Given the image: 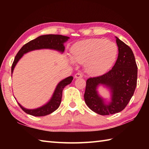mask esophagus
Listing matches in <instances>:
<instances>
[{"mask_svg":"<svg viewBox=\"0 0 149 149\" xmlns=\"http://www.w3.org/2000/svg\"><path fill=\"white\" fill-rule=\"evenodd\" d=\"M83 77V74H81L80 72H78L75 75V78H81Z\"/></svg>","mask_w":149,"mask_h":149,"instance_id":"1","label":"esophagus"}]
</instances>
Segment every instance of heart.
<instances>
[{
    "label": "heart",
    "mask_w": 149,
    "mask_h": 149,
    "mask_svg": "<svg viewBox=\"0 0 149 149\" xmlns=\"http://www.w3.org/2000/svg\"><path fill=\"white\" fill-rule=\"evenodd\" d=\"M72 59L86 64L87 72L92 75L102 74L112 65L117 54L115 43L104 39H89L72 47Z\"/></svg>",
    "instance_id": "1"
}]
</instances>
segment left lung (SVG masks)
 I'll return each instance as SVG.
<instances>
[{
	"label": "left lung",
	"instance_id": "left-lung-1",
	"mask_svg": "<svg viewBox=\"0 0 149 149\" xmlns=\"http://www.w3.org/2000/svg\"><path fill=\"white\" fill-rule=\"evenodd\" d=\"M116 38L118 54L113 68L106 74L86 81L85 102L91 110L101 115L122 111L133 95L137 84L138 66L132 50L118 38ZM99 84L110 88L112 97L109 104H106L97 95L96 87Z\"/></svg>",
	"mask_w": 149,
	"mask_h": 149
}]
</instances>
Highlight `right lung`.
<instances>
[{
	"label": "right lung",
	"instance_id": "right-lung-1",
	"mask_svg": "<svg viewBox=\"0 0 149 149\" xmlns=\"http://www.w3.org/2000/svg\"><path fill=\"white\" fill-rule=\"evenodd\" d=\"M68 39H69V37L68 36L58 35V34H47V35L40 36L25 44L15 56L11 66V74L13 72L15 65L24 54L31 50L42 49H54L63 52L65 50V46L63 45V43L66 42ZM73 77L70 76L60 82L57 86L51 99L48 103L42 107L35 109H28L24 108L19 103H18V105L24 112L31 115L42 116L49 115L59 107L61 102L63 90L66 85L71 83Z\"/></svg>",
	"mask_w": 149,
	"mask_h": 149
}]
</instances>
